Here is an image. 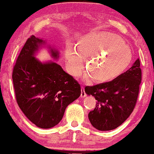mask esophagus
I'll return each mask as SVG.
<instances>
[{
  "instance_id": "esophagus-1",
  "label": "esophagus",
  "mask_w": 154,
  "mask_h": 154,
  "mask_svg": "<svg viewBox=\"0 0 154 154\" xmlns=\"http://www.w3.org/2000/svg\"><path fill=\"white\" fill-rule=\"evenodd\" d=\"M86 96V93L85 91V88L83 86H82V90H81V97L82 98H84V97Z\"/></svg>"
}]
</instances>
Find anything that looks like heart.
I'll return each instance as SVG.
<instances>
[{
	"instance_id": "heart-1",
	"label": "heart",
	"mask_w": 154,
	"mask_h": 154,
	"mask_svg": "<svg viewBox=\"0 0 154 154\" xmlns=\"http://www.w3.org/2000/svg\"><path fill=\"white\" fill-rule=\"evenodd\" d=\"M68 72L78 77L84 69L87 59L85 78L95 82L106 83L118 77L129 68L132 51L122 38L105 32H92L83 36L77 44V50L68 47L65 53Z\"/></svg>"
}]
</instances>
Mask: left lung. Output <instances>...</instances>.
<instances>
[{
  "instance_id": "obj_1",
  "label": "left lung",
  "mask_w": 154,
  "mask_h": 154,
  "mask_svg": "<svg viewBox=\"0 0 154 154\" xmlns=\"http://www.w3.org/2000/svg\"><path fill=\"white\" fill-rule=\"evenodd\" d=\"M139 59L131 68L111 82L86 86L85 91L97 103L88 118L97 130L108 131L120 126L135 109L142 79Z\"/></svg>"
}]
</instances>
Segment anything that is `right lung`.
Instances as JSON below:
<instances>
[{"instance_id":"add662e5","label":"right lung","mask_w":154,"mask_h":154,"mask_svg":"<svg viewBox=\"0 0 154 154\" xmlns=\"http://www.w3.org/2000/svg\"><path fill=\"white\" fill-rule=\"evenodd\" d=\"M45 42L34 35L27 39L14 66L12 79L19 108L37 127L48 129L62 119L67 106L81 94L80 85L54 61L35 58ZM55 59L59 52L51 48Z\"/></svg>"}]
</instances>
